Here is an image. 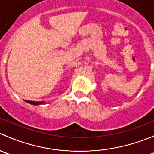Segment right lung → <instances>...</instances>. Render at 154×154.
Listing matches in <instances>:
<instances>
[{
	"mask_svg": "<svg viewBox=\"0 0 154 154\" xmlns=\"http://www.w3.org/2000/svg\"><path fill=\"white\" fill-rule=\"evenodd\" d=\"M27 103H30L32 105H42V104H45V101H41V102H38V101H30V100H25Z\"/></svg>",
	"mask_w": 154,
	"mask_h": 154,
	"instance_id": "1",
	"label": "right lung"
}]
</instances>
